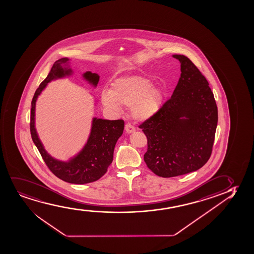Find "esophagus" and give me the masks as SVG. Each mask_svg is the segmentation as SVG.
I'll return each mask as SVG.
<instances>
[{
    "instance_id": "obj_1",
    "label": "esophagus",
    "mask_w": 254,
    "mask_h": 254,
    "mask_svg": "<svg viewBox=\"0 0 254 254\" xmlns=\"http://www.w3.org/2000/svg\"><path fill=\"white\" fill-rule=\"evenodd\" d=\"M125 129H126V133H128V134H130V133H133V132L135 131V128L134 126H131L130 124H126V127H125Z\"/></svg>"
}]
</instances>
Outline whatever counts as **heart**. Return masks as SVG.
<instances>
[{
    "label": "heart",
    "instance_id": "obj_1",
    "mask_svg": "<svg viewBox=\"0 0 254 254\" xmlns=\"http://www.w3.org/2000/svg\"><path fill=\"white\" fill-rule=\"evenodd\" d=\"M103 106L119 112L121 106L131 107L132 118L138 121L150 119L161 111L165 94L160 87L154 86L153 80L142 76H129L116 80L110 92L100 94Z\"/></svg>",
    "mask_w": 254,
    "mask_h": 254
}]
</instances>
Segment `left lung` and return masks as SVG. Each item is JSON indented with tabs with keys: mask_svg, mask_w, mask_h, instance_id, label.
I'll return each mask as SVG.
<instances>
[{
	"mask_svg": "<svg viewBox=\"0 0 254 254\" xmlns=\"http://www.w3.org/2000/svg\"><path fill=\"white\" fill-rule=\"evenodd\" d=\"M180 63V80L161 111L139 126L148 139L144 161L163 178L180 176L209 161L218 112L208 80L189 58L174 55Z\"/></svg>",
	"mask_w": 254,
	"mask_h": 254,
	"instance_id": "left-lung-1",
	"label": "left lung"
}]
</instances>
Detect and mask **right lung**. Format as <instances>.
<instances>
[{
    "mask_svg": "<svg viewBox=\"0 0 254 254\" xmlns=\"http://www.w3.org/2000/svg\"><path fill=\"white\" fill-rule=\"evenodd\" d=\"M67 62L68 59L66 58L55 62L47 77L36 90L32 100L30 130L32 141L52 174L67 183L83 185L100 180L107 172V168L113 162L116 142L124 131L125 122L122 119L106 120L93 118L87 143L77 155L71 158L68 161H58L45 151L36 131V101L49 82L72 74V69L67 66ZM83 77L93 87H96L100 80L98 74L90 71L84 73Z\"/></svg>",
    "mask_w": 254,
    "mask_h": 254,
    "instance_id": "right-lung-1",
    "label": "right lung"
}]
</instances>
